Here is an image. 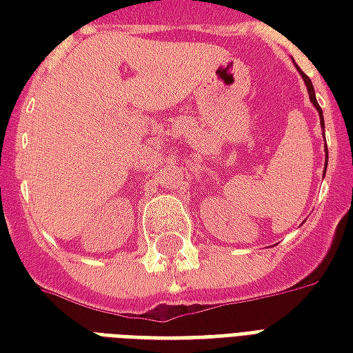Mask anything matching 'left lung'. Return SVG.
Listing matches in <instances>:
<instances>
[{"instance_id":"1","label":"left lung","mask_w":353,"mask_h":353,"mask_svg":"<svg viewBox=\"0 0 353 353\" xmlns=\"http://www.w3.org/2000/svg\"><path fill=\"white\" fill-rule=\"evenodd\" d=\"M301 75H303L304 83H306V88H308V94H310V101H312V103H314V108L318 109L319 123H321V128H323V126H325V124H323V113H321V108H319L318 100H316V92H314V87H312V81L308 79V77H306V75H304L303 72H301ZM325 151H327V149H325ZM325 159H329V154H327V153H325ZM325 168H327V162H325Z\"/></svg>"}]
</instances>
